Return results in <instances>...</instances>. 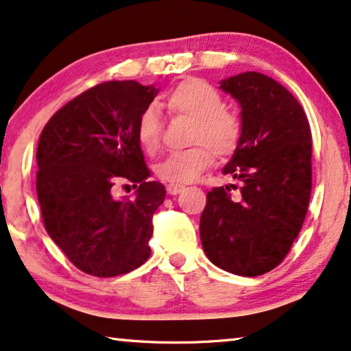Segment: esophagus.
I'll return each instance as SVG.
<instances>
[{
    "instance_id": "esophagus-1",
    "label": "esophagus",
    "mask_w": 351,
    "mask_h": 351,
    "mask_svg": "<svg viewBox=\"0 0 351 351\" xmlns=\"http://www.w3.org/2000/svg\"><path fill=\"white\" fill-rule=\"evenodd\" d=\"M182 191H184V186H181V184H169V186H167V192H169L170 195H176V193H180Z\"/></svg>"
}]
</instances>
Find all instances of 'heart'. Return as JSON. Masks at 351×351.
<instances>
[{
	"label": "heart",
	"instance_id": "heart-1",
	"mask_svg": "<svg viewBox=\"0 0 351 351\" xmlns=\"http://www.w3.org/2000/svg\"><path fill=\"white\" fill-rule=\"evenodd\" d=\"M164 106L173 114L192 118L189 149L170 153L154 167L156 175L170 184L195 181L203 170L213 164V153L227 158L238 148L241 138V121L223 108L222 96L216 88L200 78H186L167 93ZM160 119L153 107L145 108L137 119V140L148 153L160 142Z\"/></svg>",
	"mask_w": 351,
	"mask_h": 351
}]
</instances>
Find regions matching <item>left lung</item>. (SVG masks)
I'll use <instances>...</instances> for the list:
<instances>
[{
  "mask_svg": "<svg viewBox=\"0 0 351 351\" xmlns=\"http://www.w3.org/2000/svg\"><path fill=\"white\" fill-rule=\"evenodd\" d=\"M241 107V138L222 173L239 182L206 193L200 239L228 273L255 277L289 254L312 189V135L295 96L268 75L243 72L221 82Z\"/></svg>",
  "mask_w": 351,
  "mask_h": 351,
  "instance_id": "obj_1",
  "label": "left lung"
}]
</instances>
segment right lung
<instances>
[{"label": "right lung", "mask_w": 351, "mask_h": 351, "mask_svg": "<svg viewBox=\"0 0 351 351\" xmlns=\"http://www.w3.org/2000/svg\"><path fill=\"white\" fill-rule=\"evenodd\" d=\"M158 88L135 80L104 82L61 107L42 130L36 191L49 237L83 273H130L151 255L153 214L165 187L148 181L137 119ZM132 182L136 197L117 199Z\"/></svg>", "instance_id": "add662e5"}]
</instances>
